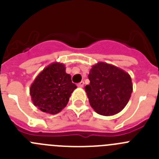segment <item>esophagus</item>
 Segmentation results:
<instances>
[{
  "mask_svg": "<svg viewBox=\"0 0 159 159\" xmlns=\"http://www.w3.org/2000/svg\"><path fill=\"white\" fill-rule=\"evenodd\" d=\"M84 81H81L80 83H79V84H77V86H78L79 88H83V87H84Z\"/></svg>",
  "mask_w": 159,
  "mask_h": 159,
  "instance_id": "1",
  "label": "esophagus"
}]
</instances>
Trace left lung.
<instances>
[{
  "mask_svg": "<svg viewBox=\"0 0 159 159\" xmlns=\"http://www.w3.org/2000/svg\"><path fill=\"white\" fill-rule=\"evenodd\" d=\"M85 91L90 105L101 116H114L127 104L133 91L130 75L116 66L99 62L90 70Z\"/></svg>",
  "mask_w": 159,
  "mask_h": 159,
  "instance_id": "obj_1",
  "label": "left lung"
}]
</instances>
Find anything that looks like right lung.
<instances>
[{"label":"right lung","instance_id":"1","mask_svg":"<svg viewBox=\"0 0 159 159\" xmlns=\"http://www.w3.org/2000/svg\"><path fill=\"white\" fill-rule=\"evenodd\" d=\"M76 88L64 64L52 63L35 79L30 88L33 104L41 111L56 115L67 106L71 94Z\"/></svg>","mask_w":159,"mask_h":159}]
</instances>
